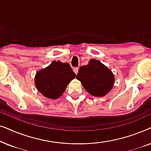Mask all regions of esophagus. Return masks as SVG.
I'll return each instance as SVG.
<instances>
[{
	"label": "esophagus",
	"instance_id": "obj_1",
	"mask_svg": "<svg viewBox=\"0 0 151 151\" xmlns=\"http://www.w3.org/2000/svg\"><path fill=\"white\" fill-rule=\"evenodd\" d=\"M78 69H79V68H78V67H76V68H74V69H73V71H74V73H75L76 74H77V73H78Z\"/></svg>",
	"mask_w": 151,
	"mask_h": 151
}]
</instances>
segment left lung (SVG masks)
<instances>
[{
	"instance_id": "obj_1",
	"label": "left lung",
	"mask_w": 151,
	"mask_h": 151,
	"mask_svg": "<svg viewBox=\"0 0 151 151\" xmlns=\"http://www.w3.org/2000/svg\"><path fill=\"white\" fill-rule=\"evenodd\" d=\"M76 78L86 91L95 97L106 95L115 82L112 71L96 59H91L88 65L80 67Z\"/></svg>"
}]
</instances>
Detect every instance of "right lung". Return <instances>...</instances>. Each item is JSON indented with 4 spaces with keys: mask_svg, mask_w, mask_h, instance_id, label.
<instances>
[{
    "mask_svg": "<svg viewBox=\"0 0 151 151\" xmlns=\"http://www.w3.org/2000/svg\"><path fill=\"white\" fill-rule=\"evenodd\" d=\"M76 76L69 63L53 61L48 67L37 72L35 84L42 96L49 99H58Z\"/></svg>",
    "mask_w": 151,
    "mask_h": 151,
    "instance_id": "right-lung-1",
    "label": "right lung"
}]
</instances>
